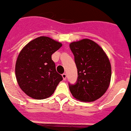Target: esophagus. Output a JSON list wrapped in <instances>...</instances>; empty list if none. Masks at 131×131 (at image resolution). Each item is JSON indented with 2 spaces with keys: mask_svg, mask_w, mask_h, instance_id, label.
<instances>
[{
  "mask_svg": "<svg viewBox=\"0 0 131 131\" xmlns=\"http://www.w3.org/2000/svg\"><path fill=\"white\" fill-rule=\"evenodd\" d=\"M62 78H63L64 80H65L66 78H67V74L66 73H63V74L62 75Z\"/></svg>",
  "mask_w": 131,
  "mask_h": 131,
  "instance_id": "esophagus-1",
  "label": "esophagus"
}]
</instances>
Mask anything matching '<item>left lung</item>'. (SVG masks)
Returning <instances> with one entry per match:
<instances>
[{
	"label": "left lung",
	"mask_w": 131,
	"mask_h": 131,
	"mask_svg": "<svg viewBox=\"0 0 131 131\" xmlns=\"http://www.w3.org/2000/svg\"><path fill=\"white\" fill-rule=\"evenodd\" d=\"M78 69V80L69 84L73 97L82 102H93L101 97L109 86L111 66L107 55L95 42L82 39L69 45Z\"/></svg>",
	"instance_id": "obj_1"
}]
</instances>
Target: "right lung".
I'll return each mask as SVG.
<instances>
[{
	"instance_id": "right-lung-1",
	"label": "right lung",
	"mask_w": 131,
	"mask_h": 131,
	"mask_svg": "<svg viewBox=\"0 0 131 131\" xmlns=\"http://www.w3.org/2000/svg\"><path fill=\"white\" fill-rule=\"evenodd\" d=\"M62 43L40 36L26 45L17 58L15 73L19 86L26 95L43 100L54 93L62 77L58 73L51 55Z\"/></svg>"
}]
</instances>
